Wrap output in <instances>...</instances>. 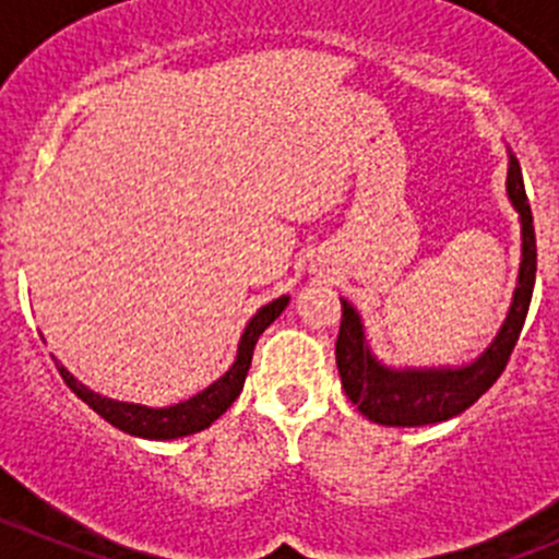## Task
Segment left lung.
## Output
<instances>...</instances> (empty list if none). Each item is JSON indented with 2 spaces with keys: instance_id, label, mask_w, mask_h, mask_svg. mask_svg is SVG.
Returning <instances> with one entry per match:
<instances>
[{
  "instance_id": "obj_1",
  "label": "left lung",
  "mask_w": 559,
  "mask_h": 559,
  "mask_svg": "<svg viewBox=\"0 0 559 559\" xmlns=\"http://www.w3.org/2000/svg\"><path fill=\"white\" fill-rule=\"evenodd\" d=\"M506 191L522 224V264H519L516 289H513L506 322L497 330L495 341L475 360L462 362V366H388L371 352L357 308L341 297V330L335 341L341 384L352 404H357L360 415H366L373 424L431 426L451 420L469 409L506 371L508 357L516 346L524 317H527L535 286V257H538L522 169L511 153H508Z\"/></svg>"
}]
</instances>
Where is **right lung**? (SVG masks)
Wrapping results in <instances>:
<instances>
[{"label": "right lung", "instance_id": "right-lung-1", "mask_svg": "<svg viewBox=\"0 0 559 559\" xmlns=\"http://www.w3.org/2000/svg\"><path fill=\"white\" fill-rule=\"evenodd\" d=\"M289 306V295H281L278 300L267 302L259 308L251 319H248L246 330L237 344V357L229 366L224 377L215 379L210 388L202 393L191 395V399L180 401L171 406H147V404H133V401H117L108 395L97 393L90 384L79 382L62 362H57L59 373L68 382V388L79 395L84 404H90L103 420L114 426V429L124 431L130 437H142V440H180V437L197 435L213 426L240 395L242 384H246L248 368H251L253 346H257L259 335L281 317V311Z\"/></svg>", "mask_w": 559, "mask_h": 559}]
</instances>
